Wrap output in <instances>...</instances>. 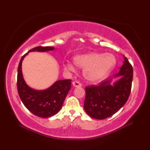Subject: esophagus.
<instances>
[{
  "instance_id": "obj_1",
  "label": "esophagus",
  "mask_w": 150,
  "mask_h": 150,
  "mask_svg": "<svg viewBox=\"0 0 150 150\" xmlns=\"http://www.w3.org/2000/svg\"><path fill=\"white\" fill-rule=\"evenodd\" d=\"M72 84H73V86L74 87H81V86H82V84L80 83V82H79V81H73V82H72Z\"/></svg>"
}]
</instances>
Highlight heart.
<instances>
[{
    "instance_id": "1",
    "label": "heart",
    "mask_w": 150,
    "mask_h": 150,
    "mask_svg": "<svg viewBox=\"0 0 150 150\" xmlns=\"http://www.w3.org/2000/svg\"><path fill=\"white\" fill-rule=\"evenodd\" d=\"M73 62L83 68L84 77L91 82H98L106 78L116 65L117 60L113 54L91 52L73 57ZM66 70L73 71L75 66L70 61L64 64Z\"/></svg>"
}]
</instances>
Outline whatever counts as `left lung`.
Returning <instances> with one entry per match:
<instances>
[{
    "instance_id": "8db88e82",
    "label": "left lung",
    "mask_w": 150,
    "mask_h": 150,
    "mask_svg": "<svg viewBox=\"0 0 150 150\" xmlns=\"http://www.w3.org/2000/svg\"><path fill=\"white\" fill-rule=\"evenodd\" d=\"M120 71L113 77L121 76L119 80L112 85V79H105L98 86L86 88L84 109L91 117L102 120L112 116L128 100L132 89L133 68L124 57Z\"/></svg>"
}]
</instances>
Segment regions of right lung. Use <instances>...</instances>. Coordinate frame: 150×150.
Returning <instances> with one entry per match:
<instances>
[{
    "mask_svg": "<svg viewBox=\"0 0 150 150\" xmlns=\"http://www.w3.org/2000/svg\"><path fill=\"white\" fill-rule=\"evenodd\" d=\"M54 49L55 47L52 46L34 47L22 57L18 66L17 90L19 97L25 107L35 115L39 117L47 118L59 112L71 89V80L57 81L44 90H34L28 86L24 81L22 73V62L29 52H44Z\"/></svg>",
    "mask_w": 150,
    "mask_h": 150,
    "instance_id": "1",
    "label": "right lung"
}]
</instances>
